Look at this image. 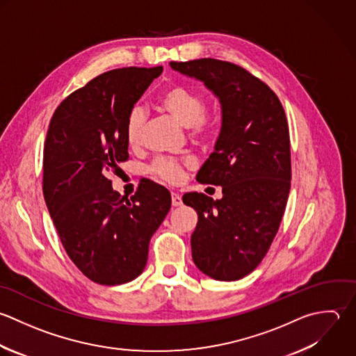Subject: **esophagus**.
<instances>
[{"instance_id":"1","label":"esophagus","mask_w":356,"mask_h":356,"mask_svg":"<svg viewBox=\"0 0 356 356\" xmlns=\"http://www.w3.org/2000/svg\"><path fill=\"white\" fill-rule=\"evenodd\" d=\"M181 197H180V194H177V193H172V205L173 207H180L181 205Z\"/></svg>"}]
</instances>
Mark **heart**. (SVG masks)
Masks as SVG:
<instances>
[{"label": "heart", "instance_id": "1", "mask_svg": "<svg viewBox=\"0 0 356 356\" xmlns=\"http://www.w3.org/2000/svg\"><path fill=\"white\" fill-rule=\"evenodd\" d=\"M156 105L161 111L168 113L180 126L188 130V137L194 143H204L212 137L218 124V116L215 111L204 106L201 94L187 86L173 84L165 88L158 99ZM145 124V113L140 108H134L126 122V141L130 148H137L141 144L143 131ZM183 165L190 162H179L175 159L159 158L154 162L151 170L161 179L176 183L183 176Z\"/></svg>", "mask_w": 356, "mask_h": 356}]
</instances>
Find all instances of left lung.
<instances>
[{
  "label": "left lung",
  "instance_id": "8db88e82",
  "mask_svg": "<svg viewBox=\"0 0 356 356\" xmlns=\"http://www.w3.org/2000/svg\"><path fill=\"white\" fill-rule=\"evenodd\" d=\"M169 65L202 81L222 108L215 149L197 181L222 186L223 197L183 195L198 213L193 261L215 280H240L265 258L287 205L291 154L286 113L277 95L238 65L212 58Z\"/></svg>",
  "mask_w": 356,
  "mask_h": 356
}]
</instances>
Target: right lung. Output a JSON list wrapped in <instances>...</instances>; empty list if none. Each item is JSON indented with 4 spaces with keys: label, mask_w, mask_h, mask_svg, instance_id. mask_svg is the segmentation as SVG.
Listing matches in <instances>:
<instances>
[{
    "label": "right lung",
    "mask_w": 356,
    "mask_h": 356,
    "mask_svg": "<svg viewBox=\"0 0 356 356\" xmlns=\"http://www.w3.org/2000/svg\"><path fill=\"white\" fill-rule=\"evenodd\" d=\"M162 70L105 72L66 97L49 122L44 200L67 257L98 284H123L143 273L149 240L172 205L170 193L151 180L126 198L108 179L129 159V113Z\"/></svg>",
    "instance_id": "right-lung-1"
}]
</instances>
